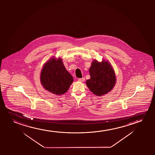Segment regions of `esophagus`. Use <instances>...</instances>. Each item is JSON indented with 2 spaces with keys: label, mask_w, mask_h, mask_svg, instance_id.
<instances>
[{
  "label": "esophagus",
  "mask_w": 155,
  "mask_h": 155,
  "mask_svg": "<svg viewBox=\"0 0 155 155\" xmlns=\"http://www.w3.org/2000/svg\"><path fill=\"white\" fill-rule=\"evenodd\" d=\"M78 81H80V82H84V81H85V78H79Z\"/></svg>",
  "instance_id": "esophagus-1"
}]
</instances>
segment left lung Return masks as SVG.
Segmentation results:
<instances>
[{
	"instance_id": "1",
	"label": "left lung",
	"mask_w": 155,
	"mask_h": 155,
	"mask_svg": "<svg viewBox=\"0 0 155 155\" xmlns=\"http://www.w3.org/2000/svg\"><path fill=\"white\" fill-rule=\"evenodd\" d=\"M91 78L86 81L89 90L98 96L109 93L116 83L114 70L110 63L103 59L102 62L94 60L89 68Z\"/></svg>"
}]
</instances>
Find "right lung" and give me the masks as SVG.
I'll use <instances>...</instances> for the list:
<instances>
[{
	"label": "right lung",
	"instance_id": "add662e5",
	"mask_svg": "<svg viewBox=\"0 0 155 155\" xmlns=\"http://www.w3.org/2000/svg\"><path fill=\"white\" fill-rule=\"evenodd\" d=\"M74 79L66 70L61 58H52L43 66L40 74L41 84L45 89L57 95L68 91Z\"/></svg>",
	"mask_w": 155,
	"mask_h": 155
}]
</instances>
